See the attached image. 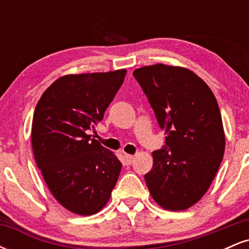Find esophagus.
<instances>
[{
  "mask_svg": "<svg viewBox=\"0 0 249 249\" xmlns=\"http://www.w3.org/2000/svg\"><path fill=\"white\" fill-rule=\"evenodd\" d=\"M124 159H125V162H126V165H131V164H132L134 157L131 156V154H125Z\"/></svg>",
  "mask_w": 249,
  "mask_h": 249,
  "instance_id": "34e87169",
  "label": "esophagus"
}]
</instances>
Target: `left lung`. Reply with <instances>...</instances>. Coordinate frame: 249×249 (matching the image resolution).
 <instances>
[{
    "label": "left lung",
    "mask_w": 249,
    "mask_h": 249,
    "mask_svg": "<svg viewBox=\"0 0 249 249\" xmlns=\"http://www.w3.org/2000/svg\"><path fill=\"white\" fill-rule=\"evenodd\" d=\"M134 78L165 131V146L153 151L145 181L154 201L184 211L202 198L218 172L225 133L218 102L191 70L165 64L139 68Z\"/></svg>",
    "instance_id": "obj_1"
}]
</instances>
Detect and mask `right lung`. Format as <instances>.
I'll list each match as a JSON object with an SVG mask.
<instances>
[{
	"label": "right lung",
	"mask_w": 249,
	"mask_h": 249,
	"mask_svg": "<svg viewBox=\"0 0 249 249\" xmlns=\"http://www.w3.org/2000/svg\"><path fill=\"white\" fill-rule=\"evenodd\" d=\"M126 70L67 75L44 91L37 103L31 144L37 167L63 207L79 215L102 210L111 196L122 162L91 138Z\"/></svg>",
	"instance_id": "1"
}]
</instances>
